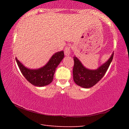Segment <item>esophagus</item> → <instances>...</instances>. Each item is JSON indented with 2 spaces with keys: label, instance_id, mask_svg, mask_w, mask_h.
<instances>
[{
  "label": "esophagus",
  "instance_id": "esophagus-1",
  "mask_svg": "<svg viewBox=\"0 0 129 129\" xmlns=\"http://www.w3.org/2000/svg\"><path fill=\"white\" fill-rule=\"evenodd\" d=\"M64 53L65 56H70V54H71V49H70V47L69 46L65 47L64 49Z\"/></svg>",
  "mask_w": 129,
  "mask_h": 129
}]
</instances>
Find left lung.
<instances>
[{
    "instance_id": "8db88e82",
    "label": "left lung",
    "mask_w": 129,
    "mask_h": 129,
    "mask_svg": "<svg viewBox=\"0 0 129 129\" xmlns=\"http://www.w3.org/2000/svg\"><path fill=\"white\" fill-rule=\"evenodd\" d=\"M114 52L106 61L96 69H89L84 67L77 57H73V80L77 85L84 88H90L101 80L112 61Z\"/></svg>"
}]
</instances>
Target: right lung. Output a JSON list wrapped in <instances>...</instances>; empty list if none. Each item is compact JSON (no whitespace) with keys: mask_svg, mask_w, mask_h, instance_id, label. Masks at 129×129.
<instances>
[{"mask_svg":"<svg viewBox=\"0 0 129 129\" xmlns=\"http://www.w3.org/2000/svg\"><path fill=\"white\" fill-rule=\"evenodd\" d=\"M64 57V51L53 54L44 66L38 69H30L25 67L16 57L17 65L21 73L28 82L34 86L42 87L51 84L53 79L56 68Z\"/></svg>","mask_w":129,"mask_h":129,"instance_id":"right-lung-1","label":"right lung"}]
</instances>
